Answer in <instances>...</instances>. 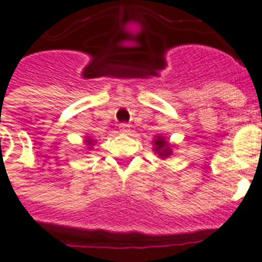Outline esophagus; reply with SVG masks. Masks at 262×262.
Listing matches in <instances>:
<instances>
[{"label": "esophagus", "mask_w": 262, "mask_h": 262, "mask_svg": "<svg viewBox=\"0 0 262 262\" xmlns=\"http://www.w3.org/2000/svg\"><path fill=\"white\" fill-rule=\"evenodd\" d=\"M119 130L122 132V133H129V130H130V125L126 122L119 123Z\"/></svg>", "instance_id": "1"}]
</instances>
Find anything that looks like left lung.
<instances>
[{
	"instance_id": "obj_1",
	"label": "left lung",
	"mask_w": 262,
	"mask_h": 262,
	"mask_svg": "<svg viewBox=\"0 0 262 262\" xmlns=\"http://www.w3.org/2000/svg\"><path fill=\"white\" fill-rule=\"evenodd\" d=\"M154 143H155V151L159 154V156L166 158V156L171 155V149H170V147H168L163 137H158Z\"/></svg>"
}]
</instances>
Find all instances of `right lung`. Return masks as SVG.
Wrapping results in <instances>:
<instances>
[{
    "label": "right lung",
    "mask_w": 262,
    "mask_h": 262,
    "mask_svg": "<svg viewBox=\"0 0 262 262\" xmlns=\"http://www.w3.org/2000/svg\"><path fill=\"white\" fill-rule=\"evenodd\" d=\"M85 141H87V144H88V145H92V143H94V141H92V140H90V139H88V140H85Z\"/></svg>",
    "instance_id": "1"
}]
</instances>
